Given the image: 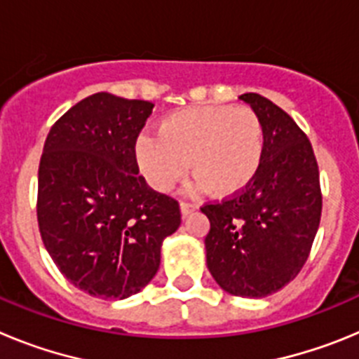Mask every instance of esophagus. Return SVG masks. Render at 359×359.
Returning a JSON list of instances; mask_svg holds the SVG:
<instances>
[{"label": "esophagus", "instance_id": "esophagus-1", "mask_svg": "<svg viewBox=\"0 0 359 359\" xmlns=\"http://www.w3.org/2000/svg\"><path fill=\"white\" fill-rule=\"evenodd\" d=\"M180 208H182L183 215H189V214H192L194 210H198V205H194V203L182 201V203H180Z\"/></svg>", "mask_w": 359, "mask_h": 359}]
</instances>
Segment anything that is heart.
<instances>
[{"instance_id": "1", "label": "heart", "mask_w": 359, "mask_h": 359, "mask_svg": "<svg viewBox=\"0 0 359 359\" xmlns=\"http://www.w3.org/2000/svg\"><path fill=\"white\" fill-rule=\"evenodd\" d=\"M158 133H142L135 142L136 167L158 192H169L189 165L190 192L210 189L221 198L241 194L261 170L264 126L250 107H187L165 116Z\"/></svg>"}]
</instances>
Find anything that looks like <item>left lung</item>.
Instances as JSON below:
<instances>
[{
	"label": "left lung",
	"instance_id": "1",
	"mask_svg": "<svg viewBox=\"0 0 359 359\" xmlns=\"http://www.w3.org/2000/svg\"><path fill=\"white\" fill-rule=\"evenodd\" d=\"M264 126V156L252 185L203 205L210 221L207 266L226 293L261 298L290 284L309 257L322 215L318 163L306 133L257 93L241 95Z\"/></svg>",
	"mask_w": 359,
	"mask_h": 359
}]
</instances>
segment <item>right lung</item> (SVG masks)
<instances>
[{
	"label": "right lung",
	"mask_w": 359,
	"mask_h": 359,
	"mask_svg": "<svg viewBox=\"0 0 359 359\" xmlns=\"http://www.w3.org/2000/svg\"><path fill=\"white\" fill-rule=\"evenodd\" d=\"M154 104L95 93L68 109L44 142L37 223L44 248L73 286L128 298L160 268L161 243L180 228L176 199L138 174L135 142Z\"/></svg>",
	"instance_id": "1"
}]
</instances>
